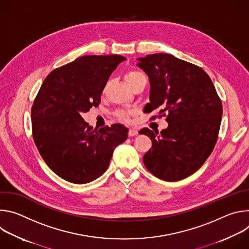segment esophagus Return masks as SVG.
<instances>
[{
  "instance_id": "1",
  "label": "esophagus",
  "mask_w": 249,
  "mask_h": 249,
  "mask_svg": "<svg viewBox=\"0 0 249 249\" xmlns=\"http://www.w3.org/2000/svg\"><path fill=\"white\" fill-rule=\"evenodd\" d=\"M137 134H138V130H137L136 128H131V129H129V132H128L129 137H134V136H136Z\"/></svg>"
}]
</instances>
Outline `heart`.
Here are the masks:
<instances>
[{
    "label": "heart",
    "mask_w": 249,
    "mask_h": 249,
    "mask_svg": "<svg viewBox=\"0 0 249 249\" xmlns=\"http://www.w3.org/2000/svg\"><path fill=\"white\" fill-rule=\"evenodd\" d=\"M140 79H145V76L142 74L141 72H138V71H130V72L126 75L125 77V80H126V83L127 85H131L133 84L134 82L140 80ZM117 117L121 120V121H124V122H129L130 121V118L131 116L133 115L132 112H123V111H119L117 112Z\"/></svg>",
    "instance_id": "b5f03b06"
}]
</instances>
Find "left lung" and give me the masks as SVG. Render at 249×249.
<instances>
[{"label": "left lung", "instance_id": "obj_1", "mask_svg": "<svg viewBox=\"0 0 249 249\" xmlns=\"http://www.w3.org/2000/svg\"><path fill=\"white\" fill-rule=\"evenodd\" d=\"M137 66L148 75L150 102L145 111L167 114L160 133L143 128L152 140L145 154L146 167L161 180L174 182L196 172L214 150L223 106L210 77L200 67L173 55L159 53L139 58Z\"/></svg>", "mask_w": 249, "mask_h": 249}]
</instances>
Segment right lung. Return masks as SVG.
<instances>
[{"mask_svg": "<svg viewBox=\"0 0 249 249\" xmlns=\"http://www.w3.org/2000/svg\"><path fill=\"white\" fill-rule=\"evenodd\" d=\"M120 55L83 56L46 77L31 108L32 133L39 154L61 178L91 182L107 169L114 149L127 140L122 124L98 131L82 114L97 106Z\"/></svg>", "mask_w": 249, "mask_h": 249, "instance_id": "add662e5", "label": "right lung"}]
</instances>
